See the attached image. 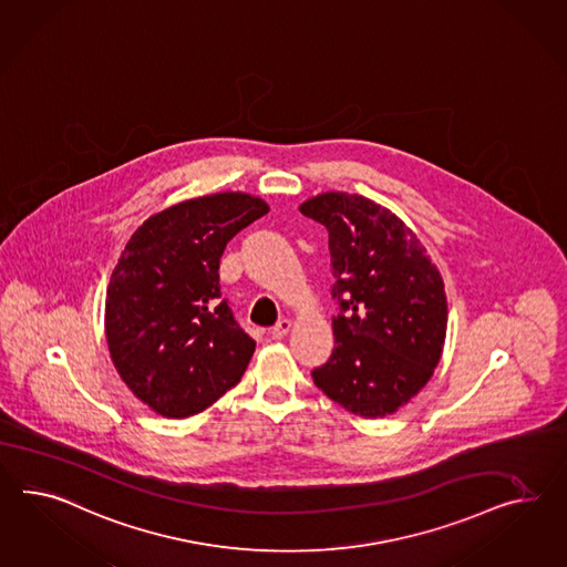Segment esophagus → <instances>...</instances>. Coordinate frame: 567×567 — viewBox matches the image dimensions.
Instances as JSON below:
<instances>
[{"mask_svg":"<svg viewBox=\"0 0 567 567\" xmlns=\"http://www.w3.org/2000/svg\"><path fill=\"white\" fill-rule=\"evenodd\" d=\"M291 329V320L290 319H281L277 322L276 327L271 329V337L274 339H284L286 334L290 333Z\"/></svg>","mask_w":567,"mask_h":567,"instance_id":"esophagus-1","label":"esophagus"}]
</instances>
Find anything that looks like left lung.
<instances>
[{
  "label": "left lung",
  "instance_id": "1",
  "mask_svg": "<svg viewBox=\"0 0 567 567\" xmlns=\"http://www.w3.org/2000/svg\"><path fill=\"white\" fill-rule=\"evenodd\" d=\"M329 233L334 349L312 380L365 420L396 413L434 374L449 324L444 281L420 238L391 209L329 190L300 205Z\"/></svg>",
  "mask_w": 567,
  "mask_h": 567
}]
</instances>
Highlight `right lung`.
Here are the masks:
<instances>
[{"label":"right lung","mask_w":567,"mask_h":567,"mask_svg":"<svg viewBox=\"0 0 567 567\" xmlns=\"http://www.w3.org/2000/svg\"><path fill=\"white\" fill-rule=\"evenodd\" d=\"M269 212L226 190L171 205L131 234L109 281L104 329L121 380L144 405L183 420L238 384L255 341L219 300V257Z\"/></svg>","instance_id":"add662e5"}]
</instances>
